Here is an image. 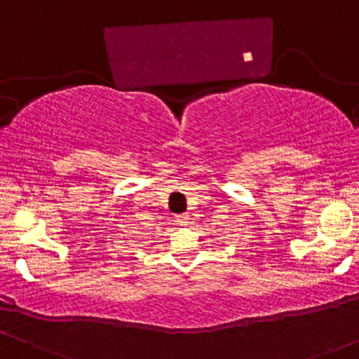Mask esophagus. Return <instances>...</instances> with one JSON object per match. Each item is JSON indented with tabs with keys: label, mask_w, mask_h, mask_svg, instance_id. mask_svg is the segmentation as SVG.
<instances>
[{
	"label": "esophagus",
	"mask_w": 359,
	"mask_h": 359,
	"mask_svg": "<svg viewBox=\"0 0 359 359\" xmlns=\"http://www.w3.org/2000/svg\"><path fill=\"white\" fill-rule=\"evenodd\" d=\"M175 222L177 224H187L189 222V216L187 214H175Z\"/></svg>",
	"instance_id": "obj_1"
}]
</instances>
